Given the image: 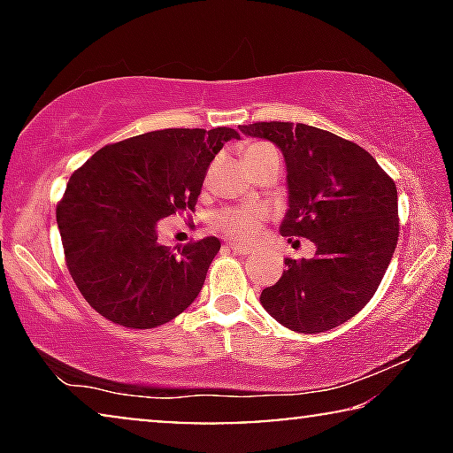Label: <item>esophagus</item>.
Segmentation results:
<instances>
[{"mask_svg": "<svg viewBox=\"0 0 453 453\" xmlns=\"http://www.w3.org/2000/svg\"><path fill=\"white\" fill-rule=\"evenodd\" d=\"M228 250L239 253V256H250V253H251L250 247H243V245H237V243H228Z\"/></svg>", "mask_w": 453, "mask_h": 453, "instance_id": "1", "label": "esophagus"}]
</instances>
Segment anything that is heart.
Returning a JSON list of instances; mask_svg holds the SVG:
<instances>
[{
	"instance_id": "heart-1",
	"label": "heart",
	"mask_w": 453,
	"mask_h": 453,
	"mask_svg": "<svg viewBox=\"0 0 453 453\" xmlns=\"http://www.w3.org/2000/svg\"><path fill=\"white\" fill-rule=\"evenodd\" d=\"M265 152H274V148L264 144V142H251V144L243 148V158L251 160L253 157H259V154ZM262 222L264 212L257 208H225L214 214L212 226L228 239L250 241L259 233Z\"/></svg>"
}]
</instances>
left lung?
I'll return each mask as SVG.
<instances>
[{
	"label": "left lung",
	"instance_id": "left-lung-1",
	"mask_svg": "<svg viewBox=\"0 0 453 453\" xmlns=\"http://www.w3.org/2000/svg\"><path fill=\"white\" fill-rule=\"evenodd\" d=\"M280 148L287 163L288 212L284 237L313 241L311 259L284 257L287 270L262 290V305L293 332H327L371 301L400 234L398 189L355 142L288 121L241 126Z\"/></svg>",
	"mask_w": 453,
	"mask_h": 453
}]
</instances>
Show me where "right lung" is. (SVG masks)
Listing matches in <instances>:
<instances>
[{
	"mask_svg": "<svg viewBox=\"0 0 453 453\" xmlns=\"http://www.w3.org/2000/svg\"><path fill=\"white\" fill-rule=\"evenodd\" d=\"M231 127L157 129L107 144L73 171L58 203L67 270L86 303L129 330H150L188 309L220 241L160 245V219L194 210Z\"/></svg>",
	"mask_w": 453,
	"mask_h": 453,
	"instance_id": "1",
	"label": "right lung"
}]
</instances>
